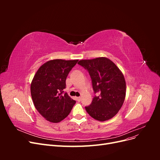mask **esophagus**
I'll use <instances>...</instances> for the list:
<instances>
[{
    "instance_id": "esophagus-1",
    "label": "esophagus",
    "mask_w": 160,
    "mask_h": 160,
    "mask_svg": "<svg viewBox=\"0 0 160 160\" xmlns=\"http://www.w3.org/2000/svg\"><path fill=\"white\" fill-rule=\"evenodd\" d=\"M77 100L78 101H81V97H78V98H77Z\"/></svg>"
}]
</instances>
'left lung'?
<instances>
[{
	"label": "left lung",
	"mask_w": 160,
	"mask_h": 160,
	"mask_svg": "<svg viewBox=\"0 0 160 160\" xmlns=\"http://www.w3.org/2000/svg\"><path fill=\"white\" fill-rule=\"evenodd\" d=\"M78 64L88 71L95 96L85 110L93 119L105 122L113 118L122 107L126 83L122 72L108 58L80 60Z\"/></svg>",
	"instance_id": "8db88e82"
}]
</instances>
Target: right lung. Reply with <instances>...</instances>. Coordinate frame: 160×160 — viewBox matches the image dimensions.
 Here are the masks:
<instances>
[{
	"label": "right lung",
	"mask_w": 160,
	"mask_h": 160,
	"mask_svg": "<svg viewBox=\"0 0 160 160\" xmlns=\"http://www.w3.org/2000/svg\"><path fill=\"white\" fill-rule=\"evenodd\" d=\"M78 60L54 59L45 62L34 76L31 93L34 105L43 118L59 123L67 118L75 104L67 93H63L66 79Z\"/></svg>",
	"instance_id": "1"
}]
</instances>
